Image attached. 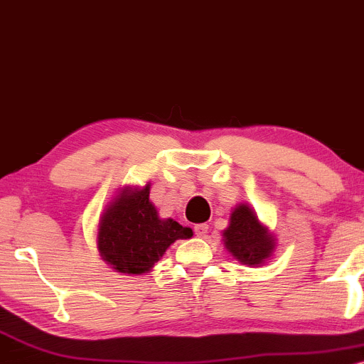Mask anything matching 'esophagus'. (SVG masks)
I'll use <instances>...</instances> for the list:
<instances>
[{
	"mask_svg": "<svg viewBox=\"0 0 364 364\" xmlns=\"http://www.w3.org/2000/svg\"><path fill=\"white\" fill-rule=\"evenodd\" d=\"M194 232L198 237H204L208 234V225L206 223H198V225L194 227Z\"/></svg>",
	"mask_w": 364,
	"mask_h": 364,
	"instance_id": "1",
	"label": "esophagus"
}]
</instances>
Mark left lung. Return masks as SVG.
Segmentation results:
<instances>
[{"label":"left lung","instance_id":"left-lung-1","mask_svg":"<svg viewBox=\"0 0 364 364\" xmlns=\"http://www.w3.org/2000/svg\"><path fill=\"white\" fill-rule=\"evenodd\" d=\"M223 244L239 263L247 267H261L275 251V237L247 203H240L232 210L230 223L223 230Z\"/></svg>","mask_w":364,"mask_h":364}]
</instances>
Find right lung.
Masks as SVG:
<instances>
[{
    "instance_id": "right-lung-1",
    "label": "right lung",
    "mask_w": 364,
    "mask_h": 364,
    "mask_svg": "<svg viewBox=\"0 0 364 364\" xmlns=\"http://www.w3.org/2000/svg\"><path fill=\"white\" fill-rule=\"evenodd\" d=\"M149 189V182L144 187H124L100 218L97 251L120 273H148L175 240L193 237L189 227L158 216Z\"/></svg>"
}]
</instances>
